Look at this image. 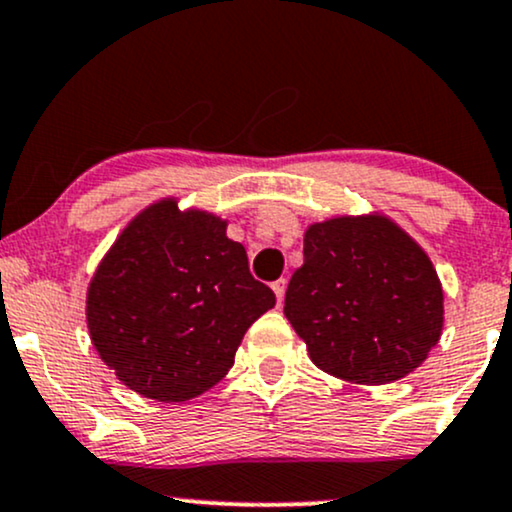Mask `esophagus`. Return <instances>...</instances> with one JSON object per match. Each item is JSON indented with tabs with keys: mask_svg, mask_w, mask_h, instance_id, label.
I'll return each mask as SVG.
<instances>
[{
	"mask_svg": "<svg viewBox=\"0 0 512 512\" xmlns=\"http://www.w3.org/2000/svg\"><path fill=\"white\" fill-rule=\"evenodd\" d=\"M272 291H274V295H276V303H283V295H286V279H279V281H274L272 283Z\"/></svg>",
	"mask_w": 512,
	"mask_h": 512,
	"instance_id": "obj_1",
	"label": "esophagus"
}]
</instances>
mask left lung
<instances>
[{
    "label": "left lung",
    "mask_w": 512,
    "mask_h": 512,
    "mask_svg": "<svg viewBox=\"0 0 512 512\" xmlns=\"http://www.w3.org/2000/svg\"><path fill=\"white\" fill-rule=\"evenodd\" d=\"M283 315L322 372L353 384L403 379L443 331V288L429 255L381 212L305 231Z\"/></svg>",
    "instance_id": "left-lung-1"
}]
</instances>
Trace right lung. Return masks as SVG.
Masks as SVG:
<instances>
[{
  "label": "right lung",
  "mask_w": 512,
  "mask_h": 512,
  "mask_svg": "<svg viewBox=\"0 0 512 512\" xmlns=\"http://www.w3.org/2000/svg\"><path fill=\"white\" fill-rule=\"evenodd\" d=\"M226 224L162 197L128 221L97 264L85 298L90 341L140 396L183 403L212 389L250 324L276 305Z\"/></svg>",
  "instance_id": "1"
}]
</instances>
